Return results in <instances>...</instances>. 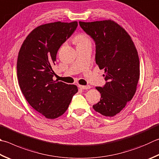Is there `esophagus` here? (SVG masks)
<instances>
[{
  "instance_id": "obj_1",
  "label": "esophagus",
  "mask_w": 159,
  "mask_h": 159,
  "mask_svg": "<svg viewBox=\"0 0 159 159\" xmlns=\"http://www.w3.org/2000/svg\"><path fill=\"white\" fill-rule=\"evenodd\" d=\"M79 88L81 89H89L91 88L90 86H84V85H79Z\"/></svg>"
}]
</instances>
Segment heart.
Listing matches in <instances>:
<instances>
[{
	"instance_id": "obj_1",
	"label": "heart",
	"mask_w": 159,
	"mask_h": 159,
	"mask_svg": "<svg viewBox=\"0 0 159 159\" xmlns=\"http://www.w3.org/2000/svg\"><path fill=\"white\" fill-rule=\"evenodd\" d=\"M74 41L76 43L77 46L85 43H91V41L90 39V38L84 33H79V34L75 36Z\"/></svg>"
}]
</instances>
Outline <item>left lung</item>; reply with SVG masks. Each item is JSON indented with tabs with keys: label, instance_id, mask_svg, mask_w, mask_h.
<instances>
[{
	"label": "left lung",
	"instance_id": "obj_1",
	"mask_svg": "<svg viewBox=\"0 0 159 159\" xmlns=\"http://www.w3.org/2000/svg\"><path fill=\"white\" fill-rule=\"evenodd\" d=\"M79 23L95 41V61L100 70H104L107 81L104 87H95L101 98L93 108L102 115L113 117L124 109L136 91L140 77L137 50L130 35L114 20Z\"/></svg>",
	"mask_w": 159,
	"mask_h": 159
}]
</instances>
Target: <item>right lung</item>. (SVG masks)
Returning a JSON list of instances; mask_svg holds the SVG:
<instances>
[{
  "mask_svg": "<svg viewBox=\"0 0 159 159\" xmlns=\"http://www.w3.org/2000/svg\"><path fill=\"white\" fill-rule=\"evenodd\" d=\"M77 27V21L41 25L27 36L19 52L16 68L20 90L33 109L46 118L64 114L78 91L76 85L52 79L58 50Z\"/></svg>",
  "mask_w": 159,
  "mask_h": 159,
  "instance_id": "obj_1",
  "label": "right lung"
}]
</instances>
